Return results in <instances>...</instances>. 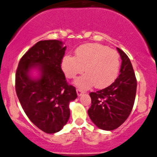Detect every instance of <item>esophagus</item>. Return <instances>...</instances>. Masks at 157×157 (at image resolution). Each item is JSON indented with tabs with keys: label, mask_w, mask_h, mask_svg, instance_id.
Here are the masks:
<instances>
[{
	"label": "esophagus",
	"mask_w": 157,
	"mask_h": 157,
	"mask_svg": "<svg viewBox=\"0 0 157 157\" xmlns=\"http://www.w3.org/2000/svg\"><path fill=\"white\" fill-rule=\"evenodd\" d=\"M82 93H83V91H82V90H80V89H77V94L79 97H80Z\"/></svg>",
	"instance_id": "obj_1"
}]
</instances>
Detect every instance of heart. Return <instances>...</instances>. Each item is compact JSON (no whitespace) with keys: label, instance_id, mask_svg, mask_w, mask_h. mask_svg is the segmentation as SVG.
<instances>
[{"label":"heart","instance_id":"1","mask_svg":"<svg viewBox=\"0 0 157 157\" xmlns=\"http://www.w3.org/2000/svg\"><path fill=\"white\" fill-rule=\"evenodd\" d=\"M84 68L86 73L75 80L80 89H90L94 85L98 89L107 87L118 75V53L103 45L87 44L77 48L75 57L66 55L63 59V71L68 79L75 78Z\"/></svg>","mask_w":157,"mask_h":157}]
</instances>
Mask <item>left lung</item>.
I'll use <instances>...</instances> for the list:
<instances>
[{"label":"left lung","mask_w":157,"mask_h":157,"mask_svg":"<svg viewBox=\"0 0 157 157\" xmlns=\"http://www.w3.org/2000/svg\"><path fill=\"white\" fill-rule=\"evenodd\" d=\"M117 50L122 59L118 77L105 89L89 94V117L99 128L105 131L117 128L127 120L136 97L137 82L132 64L125 52Z\"/></svg>","instance_id":"obj_1"}]
</instances>
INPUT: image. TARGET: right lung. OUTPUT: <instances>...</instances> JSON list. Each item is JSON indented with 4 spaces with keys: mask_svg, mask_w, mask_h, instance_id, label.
<instances>
[{
    "mask_svg": "<svg viewBox=\"0 0 157 157\" xmlns=\"http://www.w3.org/2000/svg\"><path fill=\"white\" fill-rule=\"evenodd\" d=\"M66 46L57 40H40L23 55L15 74V90L23 111L34 125L47 134L58 132L70 117L69 102L77 98L76 89L68 84L61 68ZM39 68L37 80L29 75Z\"/></svg>",
    "mask_w": 157,
    "mask_h": 157,
    "instance_id": "right-lung-1",
    "label": "right lung"
}]
</instances>
